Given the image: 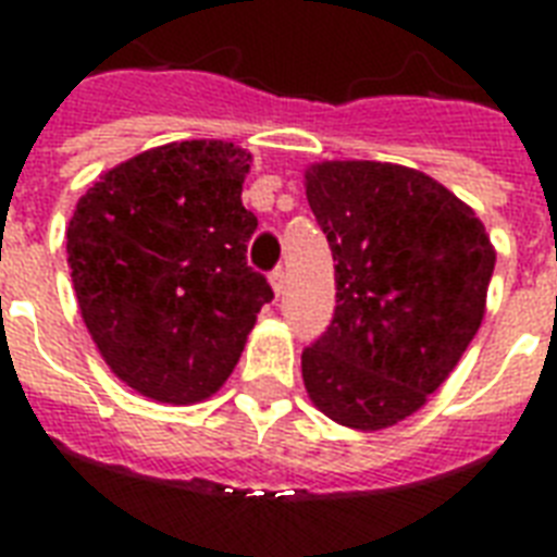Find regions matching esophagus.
<instances>
[{
  "label": "esophagus",
  "mask_w": 557,
  "mask_h": 557,
  "mask_svg": "<svg viewBox=\"0 0 557 557\" xmlns=\"http://www.w3.org/2000/svg\"><path fill=\"white\" fill-rule=\"evenodd\" d=\"M271 288H274V295H283V288H286V271L283 269L271 271Z\"/></svg>",
  "instance_id": "34e87169"
}]
</instances>
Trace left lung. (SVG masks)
<instances>
[{
    "label": "left lung",
    "instance_id": "1",
    "mask_svg": "<svg viewBox=\"0 0 557 557\" xmlns=\"http://www.w3.org/2000/svg\"><path fill=\"white\" fill-rule=\"evenodd\" d=\"M306 199L338 283L332 323L304 349L306 389L338 424L381 431L416 413L468 349L494 248L474 210L401 164L323 161Z\"/></svg>",
    "mask_w": 557,
    "mask_h": 557
}]
</instances>
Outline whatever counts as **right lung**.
I'll return each instance as SVG.
<instances>
[{
    "instance_id": "right-lung-1",
    "label": "right lung",
    "mask_w": 557,
    "mask_h": 557,
    "mask_svg": "<svg viewBox=\"0 0 557 557\" xmlns=\"http://www.w3.org/2000/svg\"><path fill=\"white\" fill-rule=\"evenodd\" d=\"M248 159L222 141L156 147L100 176L69 222L86 330L117 379L156 401L216 393L274 297L245 260Z\"/></svg>"
}]
</instances>
